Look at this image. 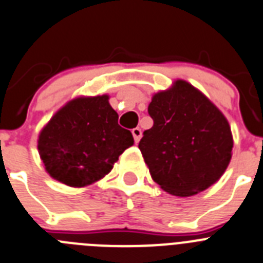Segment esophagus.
<instances>
[{
  "label": "esophagus",
  "instance_id": "obj_1",
  "mask_svg": "<svg viewBox=\"0 0 263 263\" xmlns=\"http://www.w3.org/2000/svg\"><path fill=\"white\" fill-rule=\"evenodd\" d=\"M132 135H134V139H135V143H139L141 139V129L139 127L132 129Z\"/></svg>",
  "mask_w": 263,
  "mask_h": 263
}]
</instances>
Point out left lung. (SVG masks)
I'll use <instances>...</instances> for the list:
<instances>
[{"label":"left lung","instance_id":"left-lung-1","mask_svg":"<svg viewBox=\"0 0 263 263\" xmlns=\"http://www.w3.org/2000/svg\"><path fill=\"white\" fill-rule=\"evenodd\" d=\"M152 128L139 143L152 179L166 193L193 196L216 183L232 158L224 114L196 87L177 80L152 97Z\"/></svg>","mask_w":263,"mask_h":263}]
</instances>
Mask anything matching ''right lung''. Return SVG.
Here are the masks:
<instances>
[{
  "label": "right lung",
  "instance_id": "right-lung-1",
  "mask_svg": "<svg viewBox=\"0 0 263 263\" xmlns=\"http://www.w3.org/2000/svg\"><path fill=\"white\" fill-rule=\"evenodd\" d=\"M108 98L107 94L73 98L42 128L37 151L52 178L70 187L93 184L134 145L132 134L118 124Z\"/></svg>",
  "mask_w": 263,
  "mask_h": 263
}]
</instances>
